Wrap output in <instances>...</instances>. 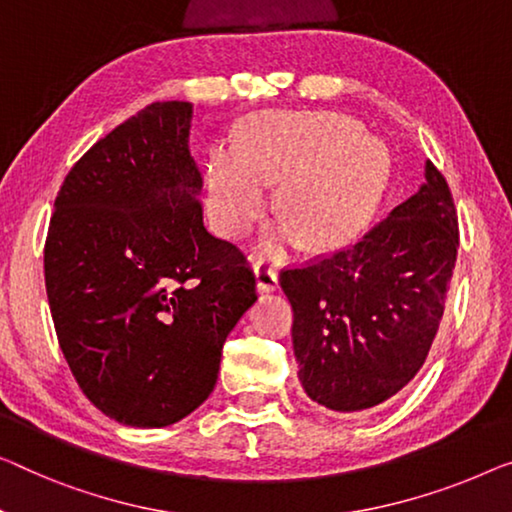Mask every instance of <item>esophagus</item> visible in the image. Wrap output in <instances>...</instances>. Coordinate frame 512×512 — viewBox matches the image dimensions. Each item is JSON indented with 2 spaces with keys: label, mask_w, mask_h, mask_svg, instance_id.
Segmentation results:
<instances>
[{
  "label": "esophagus",
  "mask_w": 512,
  "mask_h": 512,
  "mask_svg": "<svg viewBox=\"0 0 512 512\" xmlns=\"http://www.w3.org/2000/svg\"><path fill=\"white\" fill-rule=\"evenodd\" d=\"M255 278L257 292H273V289H278V271L269 262H264V259L255 266Z\"/></svg>",
  "instance_id": "esophagus-1"
}]
</instances>
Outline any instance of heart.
<instances>
[{
  "label": "heart",
  "instance_id": "1",
  "mask_svg": "<svg viewBox=\"0 0 512 512\" xmlns=\"http://www.w3.org/2000/svg\"><path fill=\"white\" fill-rule=\"evenodd\" d=\"M388 151L356 119L338 112H266L250 119L241 147L211 149L207 197L213 223L243 236L269 207V183L282 181L280 211L305 246L347 241L377 207L388 179ZM280 239H271L273 248Z\"/></svg>",
  "mask_w": 512,
  "mask_h": 512
}]
</instances>
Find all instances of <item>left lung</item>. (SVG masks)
<instances>
[{"label":"left lung","instance_id":"1","mask_svg":"<svg viewBox=\"0 0 512 512\" xmlns=\"http://www.w3.org/2000/svg\"><path fill=\"white\" fill-rule=\"evenodd\" d=\"M457 246L451 188L427 160L421 190L354 246L282 269L294 356L310 400L363 411L416 377L444 315Z\"/></svg>","mask_w":512,"mask_h":512}]
</instances>
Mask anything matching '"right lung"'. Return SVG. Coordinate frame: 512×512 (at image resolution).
<instances>
[{
  "label": "right lung",
  "instance_id": "obj_1",
  "mask_svg": "<svg viewBox=\"0 0 512 512\" xmlns=\"http://www.w3.org/2000/svg\"><path fill=\"white\" fill-rule=\"evenodd\" d=\"M193 105L151 103L98 140L61 183L45 239L57 340L89 402L165 427L209 398L255 273L202 220L188 149Z\"/></svg>",
  "mask_w": 512,
  "mask_h": 512
}]
</instances>
